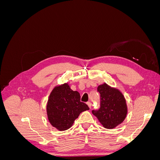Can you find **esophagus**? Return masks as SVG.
<instances>
[{
  "instance_id": "1",
  "label": "esophagus",
  "mask_w": 160,
  "mask_h": 160,
  "mask_svg": "<svg viewBox=\"0 0 160 160\" xmlns=\"http://www.w3.org/2000/svg\"><path fill=\"white\" fill-rule=\"evenodd\" d=\"M87 104H88V105L89 106V108H91V103L90 102V101H88V102L87 103Z\"/></svg>"
}]
</instances>
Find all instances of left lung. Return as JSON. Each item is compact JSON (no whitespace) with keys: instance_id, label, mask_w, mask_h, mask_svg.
<instances>
[{"instance_id":"1","label":"left lung","mask_w":160,"mask_h":160,"mask_svg":"<svg viewBox=\"0 0 160 160\" xmlns=\"http://www.w3.org/2000/svg\"><path fill=\"white\" fill-rule=\"evenodd\" d=\"M100 108L92 111L99 122L107 129H113L122 123L128 113L126 101L123 94L106 83L99 85Z\"/></svg>"}]
</instances>
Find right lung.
<instances>
[{
  "label": "right lung",
  "mask_w": 160,
  "mask_h": 160,
  "mask_svg": "<svg viewBox=\"0 0 160 160\" xmlns=\"http://www.w3.org/2000/svg\"><path fill=\"white\" fill-rule=\"evenodd\" d=\"M89 109L88 105L81 101L79 92L71 90L67 83L54 88L47 105L49 122L60 131L69 129L79 114Z\"/></svg>",
  "instance_id": "right-lung-1"
}]
</instances>
